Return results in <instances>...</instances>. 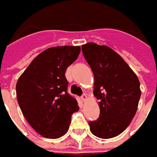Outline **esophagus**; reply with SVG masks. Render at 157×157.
I'll list each match as a JSON object with an SVG mask.
<instances>
[{
    "label": "esophagus",
    "instance_id": "34e87169",
    "mask_svg": "<svg viewBox=\"0 0 157 157\" xmlns=\"http://www.w3.org/2000/svg\"><path fill=\"white\" fill-rule=\"evenodd\" d=\"M81 99H82V101H86V100H87V94H82V96H81Z\"/></svg>",
    "mask_w": 157,
    "mask_h": 157
}]
</instances>
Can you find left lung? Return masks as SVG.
<instances>
[{"label": "left lung", "instance_id": "obj_1", "mask_svg": "<svg viewBox=\"0 0 157 157\" xmlns=\"http://www.w3.org/2000/svg\"><path fill=\"white\" fill-rule=\"evenodd\" d=\"M82 52L94 73V95L99 101L100 117L90 122L92 134L101 139L119 135L136 114L140 98L137 75L115 51L90 42Z\"/></svg>", "mask_w": 157, "mask_h": 157}]
</instances>
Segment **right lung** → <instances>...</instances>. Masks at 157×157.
Listing matches in <instances>:
<instances>
[{
  "mask_svg": "<svg viewBox=\"0 0 157 157\" xmlns=\"http://www.w3.org/2000/svg\"><path fill=\"white\" fill-rule=\"evenodd\" d=\"M80 46L46 49L31 62L16 84L17 102L25 119L41 136L57 139L66 134L71 116L79 107L67 93V67L75 62Z\"/></svg>",
  "mask_w": 157,
  "mask_h": 157,
  "instance_id": "add662e5",
  "label": "right lung"
}]
</instances>
